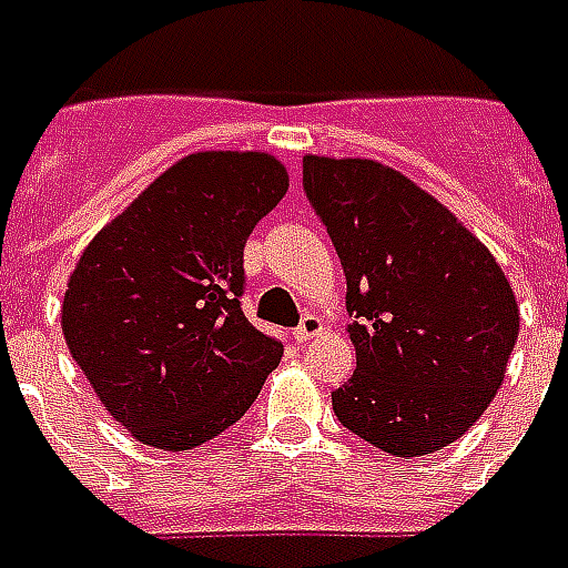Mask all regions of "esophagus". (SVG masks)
Masks as SVG:
<instances>
[{
  "mask_svg": "<svg viewBox=\"0 0 568 568\" xmlns=\"http://www.w3.org/2000/svg\"><path fill=\"white\" fill-rule=\"evenodd\" d=\"M318 334H322V318L310 313V316H304V322L297 325L295 339H297V343H310V339L318 337Z\"/></svg>",
  "mask_w": 568,
  "mask_h": 568,
  "instance_id": "obj_1",
  "label": "esophagus"
}]
</instances>
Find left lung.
Instances as JSON below:
<instances>
[{"label": "left lung", "mask_w": 568, "mask_h": 568, "mask_svg": "<svg viewBox=\"0 0 568 568\" xmlns=\"http://www.w3.org/2000/svg\"><path fill=\"white\" fill-rule=\"evenodd\" d=\"M304 189L346 273L358 358L334 413L385 455H434L506 379L520 331L511 283L452 210L376 159L304 155Z\"/></svg>", "instance_id": "8db88e82"}]
</instances>
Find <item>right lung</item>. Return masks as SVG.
Masks as SVG:
<instances>
[{"mask_svg": "<svg viewBox=\"0 0 568 568\" xmlns=\"http://www.w3.org/2000/svg\"><path fill=\"white\" fill-rule=\"evenodd\" d=\"M288 192L271 153L183 155L74 264L62 334L132 439L199 448L237 424L283 343L243 316V246Z\"/></svg>", "mask_w": 568, "mask_h": 568, "instance_id": "obj_1", "label": "right lung"}]
</instances>
